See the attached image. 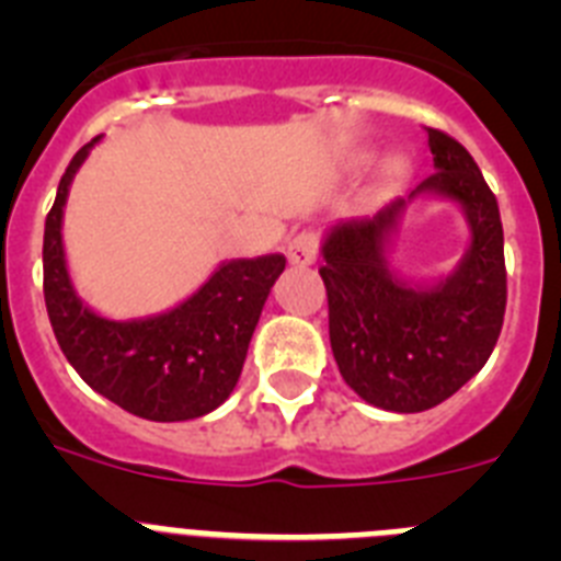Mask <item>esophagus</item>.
Wrapping results in <instances>:
<instances>
[{"label":"esophagus","mask_w":561,"mask_h":561,"mask_svg":"<svg viewBox=\"0 0 561 561\" xmlns=\"http://www.w3.org/2000/svg\"><path fill=\"white\" fill-rule=\"evenodd\" d=\"M291 266H311L317 261V238L314 232H297L286 247Z\"/></svg>","instance_id":"obj_1"}]
</instances>
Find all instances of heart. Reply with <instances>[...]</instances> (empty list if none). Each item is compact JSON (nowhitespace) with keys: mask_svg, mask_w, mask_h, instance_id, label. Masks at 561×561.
Instances as JSON below:
<instances>
[{"mask_svg":"<svg viewBox=\"0 0 561 561\" xmlns=\"http://www.w3.org/2000/svg\"><path fill=\"white\" fill-rule=\"evenodd\" d=\"M388 168H390V171H399L401 162H399V160H390V165H388Z\"/></svg>","mask_w":561,"mask_h":561,"instance_id":"heart-1","label":"heart"}]
</instances>
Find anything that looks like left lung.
<instances>
[{
  "label": "left lung",
  "mask_w": 561,
  "mask_h": 561,
  "mask_svg": "<svg viewBox=\"0 0 561 561\" xmlns=\"http://www.w3.org/2000/svg\"><path fill=\"white\" fill-rule=\"evenodd\" d=\"M435 173L374 216L323 232L320 277L329 291V336L340 374L368 404L421 413L472 379L497 345L505 314L503 225L494 193L472 153L427 128ZM433 195L461 207L470 247L433 285L404 278L389 261L400 216Z\"/></svg>",
  "instance_id": "obj_1"
}]
</instances>
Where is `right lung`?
Wrapping results in <instances>:
<instances>
[{
  "label": "right lung",
  "mask_w": 561,
  "mask_h": 561,
  "mask_svg": "<svg viewBox=\"0 0 561 561\" xmlns=\"http://www.w3.org/2000/svg\"><path fill=\"white\" fill-rule=\"evenodd\" d=\"M92 142L72 157L44 225V304L69 365L95 393L148 421H187L225 404L252 331L286 266L280 252L221 261L199 289L160 314L112 320L78 297L64 252V207Z\"/></svg>",
  "instance_id": "1"
}]
</instances>
